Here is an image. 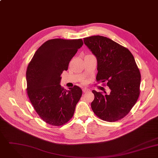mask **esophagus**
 <instances>
[{"mask_svg": "<svg viewBox=\"0 0 158 158\" xmlns=\"http://www.w3.org/2000/svg\"><path fill=\"white\" fill-rule=\"evenodd\" d=\"M82 91H83V92H84V93H86V92H87L90 91V90H89V89H87V88L84 87V88H82Z\"/></svg>", "mask_w": 158, "mask_h": 158, "instance_id": "34e87169", "label": "esophagus"}]
</instances>
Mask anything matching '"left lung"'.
Here are the masks:
<instances>
[{
	"label": "left lung",
	"instance_id": "1",
	"mask_svg": "<svg viewBox=\"0 0 158 158\" xmlns=\"http://www.w3.org/2000/svg\"><path fill=\"white\" fill-rule=\"evenodd\" d=\"M97 60L96 81L107 82L110 92L93 90L91 103L95 115L102 120L118 121L130 112L140 95L141 76L131 52L113 40L99 35L84 38Z\"/></svg>",
	"mask_w": 158,
	"mask_h": 158
}]
</instances>
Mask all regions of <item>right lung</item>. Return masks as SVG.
I'll use <instances>...</instances> for the list:
<instances>
[{
	"mask_svg": "<svg viewBox=\"0 0 158 158\" xmlns=\"http://www.w3.org/2000/svg\"><path fill=\"white\" fill-rule=\"evenodd\" d=\"M82 39L56 38L44 43L35 52L26 71L27 91L33 108L49 125L62 126L73 117L82 91L74 85L61 87V74L83 45Z\"/></svg>",
	"mask_w": 158,
	"mask_h": 158,
	"instance_id": "1",
	"label": "right lung"
}]
</instances>
